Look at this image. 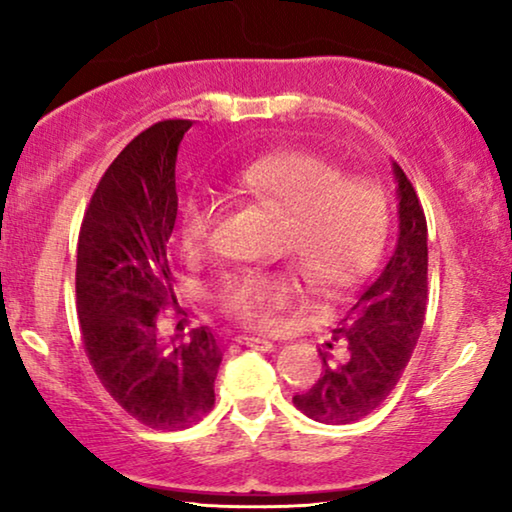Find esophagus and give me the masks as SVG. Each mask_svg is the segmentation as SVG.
<instances>
[{
	"label": "esophagus",
	"mask_w": 512,
	"mask_h": 512,
	"mask_svg": "<svg viewBox=\"0 0 512 512\" xmlns=\"http://www.w3.org/2000/svg\"><path fill=\"white\" fill-rule=\"evenodd\" d=\"M237 342H240V345H247L251 349H256V352H272V349H275V345H272L270 340L254 338V335H242V338H237Z\"/></svg>",
	"instance_id": "1"
}]
</instances>
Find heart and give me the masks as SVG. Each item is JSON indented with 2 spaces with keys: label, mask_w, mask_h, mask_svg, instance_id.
Masks as SVG:
<instances>
[{
  "label": "heart",
  "mask_w": 512,
  "mask_h": 512,
  "mask_svg": "<svg viewBox=\"0 0 512 512\" xmlns=\"http://www.w3.org/2000/svg\"><path fill=\"white\" fill-rule=\"evenodd\" d=\"M228 191L244 205L279 214L272 256L289 258L305 282L321 293L352 284L370 268L387 230L382 193L361 179L340 177L338 165L312 151L289 149L261 156L230 174ZM209 200H186L181 240L200 254L214 228ZM298 298L289 272L249 270L230 277L221 303L237 319L268 326L284 305Z\"/></svg>",
  "instance_id": "obj_1"
}]
</instances>
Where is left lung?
I'll return each mask as SVG.
<instances>
[{
  "mask_svg": "<svg viewBox=\"0 0 512 512\" xmlns=\"http://www.w3.org/2000/svg\"><path fill=\"white\" fill-rule=\"evenodd\" d=\"M396 184L398 237L387 265L370 282L338 328L340 354L319 352V380L293 396L296 408L321 424H352L391 394L422 333L426 303V219L415 188L391 160ZM333 349L331 342L326 345Z\"/></svg>",
  "mask_w": 512,
  "mask_h": 512,
  "instance_id": "obj_1",
  "label": "left lung"
}]
</instances>
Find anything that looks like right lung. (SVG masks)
<instances>
[{
	"mask_svg": "<svg viewBox=\"0 0 512 512\" xmlns=\"http://www.w3.org/2000/svg\"><path fill=\"white\" fill-rule=\"evenodd\" d=\"M193 121H163L109 165L83 216L76 305L83 347L109 396L137 422L179 431L214 405L221 345L207 326L165 338L160 310L177 303L170 235L177 221V153Z\"/></svg>",
	"mask_w": 512,
	"mask_h": 512,
	"instance_id": "right-lung-1",
	"label": "right lung"
}]
</instances>
